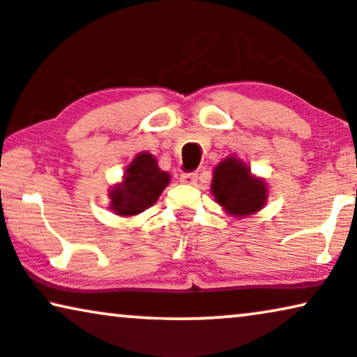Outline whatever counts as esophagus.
I'll return each mask as SVG.
<instances>
[{
  "mask_svg": "<svg viewBox=\"0 0 357 357\" xmlns=\"http://www.w3.org/2000/svg\"><path fill=\"white\" fill-rule=\"evenodd\" d=\"M197 174L196 173H183L179 176V183L183 184H196Z\"/></svg>",
  "mask_w": 357,
  "mask_h": 357,
  "instance_id": "34e87169",
  "label": "esophagus"
}]
</instances>
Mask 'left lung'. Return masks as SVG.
Listing matches in <instances>:
<instances>
[{
    "instance_id": "left-lung-1",
    "label": "left lung",
    "mask_w": 357,
    "mask_h": 357,
    "mask_svg": "<svg viewBox=\"0 0 357 357\" xmlns=\"http://www.w3.org/2000/svg\"><path fill=\"white\" fill-rule=\"evenodd\" d=\"M211 191L215 202L234 218H247L259 212L268 194L267 183L255 178L249 166L236 156L225 158L215 166Z\"/></svg>"
}]
</instances>
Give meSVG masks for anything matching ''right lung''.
Returning <instances> with one entry per match:
<instances>
[{
  "label": "right lung",
  "instance_id": "right-lung-1",
  "mask_svg": "<svg viewBox=\"0 0 357 357\" xmlns=\"http://www.w3.org/2000/svg\"><path fill=\"white\" fill-rule=\"evenodd\" d=\"M169 174L161 171L156 158L143 151L125 169L123 181L110 189V209L121 218H132L151 207L168 186Z\"/></svg>",
  "mask_w": 357,
  "mask_h": 357
}]
</instances>
